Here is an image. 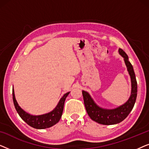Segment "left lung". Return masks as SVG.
Returning a JSON list of instances; mask_svg holds the SVG:
<instances>
[{
	"instance_id": "left-lung-1",
	"label": "left lung",
	"mask_w": 149,
	"mask_h": 149,
	"mask_svg": "<svg viewBox=\"0 0 149 149\" xmlns=\"http://www.w3.org/2000/svg\"><path fill=\"white\" fill-rule=\"evenodd\" d=\"M119 53L123 58L128 73L131 79V95L127 101L115 109H104L99 107L95 102L88 92L82 91L85 107L89 117L93 121L102 125H114L123 121L133 109L137 97V81H136L133 66L128 60L127 55L123 49H119Z\"/></svg>"
}]
</instances>
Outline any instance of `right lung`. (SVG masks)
Listing matches in <instances>:
<instances>
[{"label":"right lung","mask_w":149,"mask_h":149,"mask_svg":"<svg viewBox=\"0 0 149 149\" xmlns=\"http://www.w3.org/2000/svg\"><path fill=\"white\" fill-rule=\"evenodd\" d=\"M70 93L68 92L63 95L59 101V102L56 108L49 113L43 114L40 115H30L24 110L22 109L18 104L17 100H16L15 97V93L13 89V100L15 108L17 111V113L19 114V117L26 122L28 125L31 127L36 128V129H46L52 126L56 125L58 123L60 119L62 117V115L63 113V109H64V102L66 100V97Z\"/></svg>","instance_id":"right-lung-1"}]
</instances>
